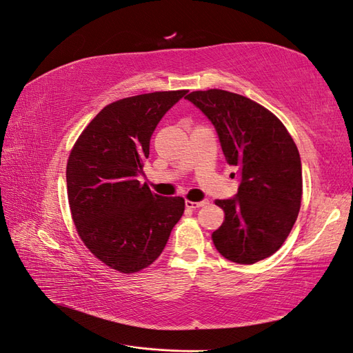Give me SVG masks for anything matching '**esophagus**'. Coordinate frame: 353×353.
<instances>
[{
	"instance_id": "esophagus-1",
	"label": "esophagus",
	"mask_w": 353,
	"mask_h": 353,
	"mask_svg": "<svg viewBox=\"0 0 353 353\" xmlns=\"http://www.w3.org/2000/svg\"><path fill=\"white\" fill-rule=\"evenodd\" d=\"M207 203H208V201L193 202V201H189V199H187V201H185V207H187V208H199V207H203V205H207Z\"/></svg>"
}]
</instances>
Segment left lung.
Instances as JSON below:
<instances>
[{"instance_id":"left-lung-1","label":"left lung","mask_w":353,"mask_h":353,"mask_svg":"<svg viewBox=\"0 0 353 353\" xmlns=\"http://www.w3.org/2000/svg\"><path fill=\"white\" fill-rule=\"evenodd\" d=\"M185 98L213 122L226 163L241 176L236 198L214 202L225 213L211 234L214 246L232 263L264 260L283 246L301 210L302 166L294 140L270 110L239 93L208 89Z\"/></svg>"}]
</instances>
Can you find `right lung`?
I'll return each mask as SVG.
<instances>
[{
	"label": "right lung",
	"instance_id": "right-lung-1",
	"mask_svg": "<svg viewBox=\"0 0 353 353\" xmlns=\"http://www.w3.org/2000/svg\"><path fill=\"white\" fill-rule=\"evenodd\" d=\"M187 90L152 92L105 105L70 150L68 201L84 246L110 269L131 275L163 252L184 213V198L142 184L152 132Z\"/></svg>",
	"mask_w": 353,
	"mask_h": 353
}]
</instances>
